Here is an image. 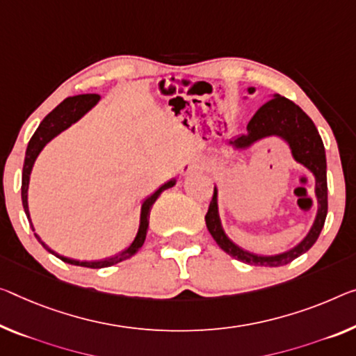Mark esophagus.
Here are the masks:
<instances>
[{
  "instance_id": "esophagus-1",
  "label": "esophagus",
  "mask_w": 356,
  "mask_h": 356,
  "mask_svg": "<svg viewBox=\"0 0 356 356\" xmlns=\"http://www.w3.org/2000/svg\"><path fill=\"white\" fill-rule=\"evenodd\" d=\"M199 168H200V162L193 159V161H188L186 163H183L181 173L183 175H189V173H194L195 170H199Z\"/></svg>"
}]
</instances>
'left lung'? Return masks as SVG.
<instances>
[{"label": "left lung", "mask_w": 356, "mask_h": 356, "mask_svg": "<svg viewBox=\"0 0 356 356\" xmlns=\"http://www.w3.org/2000/svg\"><path fill=\"white\" fill-rule=\"evenodd\" d=\"M253 92L254 87H248V94H253ZM269 136H278V138L286 141L289 149H291L293 159L310 170L315 177V197L316 204H318V210H316L315 221L312 224L309 234L300 240L296 247L285 251V253L272 256L250 253V251L235 245L224 232L220 220V211H218L216 186L215 191H213L209 211L205 215V222L211 237L215 238L220 248L226 251L229 256L251 266L278 267L288 264V262L299 258L300 254L310 250L325 226L327 213L326 154L323 141H321V136L314 121L296 103L278 94H273L270 100L264 103L254 113V116L250 119L247 125V134L235 136L234 140L229 141V145L235 147V149H247V147L253 146L256 141L269 138Z\"/></svg>", "instance_id": "1"}]
</instances>
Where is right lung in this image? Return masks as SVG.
<instances>
[{
	"label": "right lung",
	"mask_w": 356,
	"mask_h": 356,
	"mask_svg": "<svg viewBox=\"0 0 356 356\" xmlns=\"http://www.w3.org/2000/svg\"><path fill=\"white\" fill-rule=\"evenodd\" d=\"M98 102H100V95H97V94H84V95H76V97L65 98V100L60 103V105L56 109H52V111L49 113L44 119H42L40 127H38L36 132L33 134L30 143H29V146H26L24 170H22V205H24L25 215H26V218H29L30 226H31L33 231H35V227H33L31 220H30L29 184H30V175H31V170H33V165H35L36 157L40 156L42 147H44L49 143V141H51L52 138H56V136L58 134H62L63 130H67L68 127H71V125H73L74 122H78L79 119L83 118L86 113H89ZM175 183H177V179L173 178V179H170V181H167L165 184H162L161 188L156 191V193H152L149 197H146V199L143 200V204H141L140 226H138V232H136L134 242L130 243L124 251H121V253L114 254V256H111V258L100 259V261L71 259V258H67V256H62V254L56 253V251H54L52 248H49L47 245L42 242L41 237L38 234H35V237L38 238V242H40L42 247H44L49 251V253L57 256V258L62 259L63 262H68V264L81 266V267H90V269H102V267L114 266V264H118V262L132 258L136 251L143 247L145 238H146V232H147V226H149V213H151L152 205H154L157 197H159L165 189L173 188Z\"/></svg>",
	"instance_id": "obj_1"
}]
</instances>
